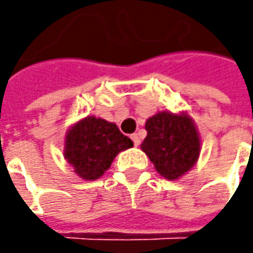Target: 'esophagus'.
I'll return each mask as SVG.
<instances>
[{"label": "esophagus", "instance_id": "obj_1", "mask_svg": "<svg viewBox=\"0 0 253 253\" xmlns=\"http://www.w3.org/2000/svg\"><path fill=\"white\" fill-rule=\"evenodd\" d=\"M131 139L133 141V145H135V146H139V145H141V138H139V135H138V133H133V135H131Z\"/></svg>", "mask_w": 253, "mask_h": 253}]
</instances>
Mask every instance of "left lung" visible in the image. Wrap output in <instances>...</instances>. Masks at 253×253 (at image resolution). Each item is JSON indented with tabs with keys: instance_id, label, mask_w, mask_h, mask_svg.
<instances>
[{
	"instance_id": "left-lung-1",
	"label": "left lung",
	"mask_w": 253,
	"mask_h": 253,
	"mask_svg": "<svg viewBox=\"0 0 253 253\" xmlns=\"http://www.w3.org/2000/svg\"><path fill=\"white\" fill-rule=\"evenodd\" d=\"M145 129L148 135L141 149L162 177L180 179L197 163L201 141L199 129L187 112H158L146 120Z\"/></svg>"
}]
</instances>
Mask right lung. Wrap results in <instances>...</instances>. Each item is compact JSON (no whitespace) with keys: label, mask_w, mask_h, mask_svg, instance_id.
<instances>
[{"label":"right lung","mask_w":253,"mask_h":253,"mask_svg":"<svg viewBox=\"0 0 253 253\" xmlns=\"http://www.w3.org/2000/svg\"><path fill=\"white\" fill-rule=\"evenodd\" d=\"M132 146L133 142L114 122L90 115L67 129L63 156L79 177L97 180L110 169L120 152Z\"/></svg>","instance_id":"obj_1"}]
</instances>
